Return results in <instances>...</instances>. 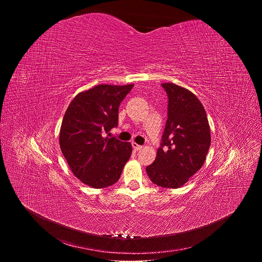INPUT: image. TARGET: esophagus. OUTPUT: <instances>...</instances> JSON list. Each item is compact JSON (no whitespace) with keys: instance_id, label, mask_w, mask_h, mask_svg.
I'll use <instances>...</instances> for the list:
<instances>
[{"instance_id":"obj_1","label":"esophagus","mask_w":262,"mask_h":262,"mask_svg":"<svg viewBox=\"0 0 262 262\" xmlns=\"http://www.w3.org/2000/svg\"><path fill=\"white\" fill-rule=\"evenodd\" d=\"M132 146H133V148H134V150H136V151L141 150V149H142V146L139 145V144H137L136 142H133V143H132Z\"/></svg>"}]
</instances>
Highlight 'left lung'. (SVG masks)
<instances>
[{
    "label": "left lung",
    "mask_w": 262,
    "mask_h": 262,
    "mask_svg": "<svg viewBox=\"0 0 262 262\" xmlns=\"http://www.w3.org/2000/svg\"><path fill=\"white\" fill-rule=\"evenodd\" d=\"M162 86L169 98L168 119L157 158L146 172L155 184L177 189L203 166L210 128L205 108L194 93L173 83Z\"/></svg>",
    "instance_id": "obj_1"
}]
</instances>
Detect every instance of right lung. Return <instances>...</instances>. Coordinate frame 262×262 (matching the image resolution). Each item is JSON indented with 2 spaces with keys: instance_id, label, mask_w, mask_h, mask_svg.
<instances>
[{
  "instance_id": "obj_1",
  "label": "right lung",
  "mask_w": 262,
  "mask_h": 262,
  "mask_svg": "<svg viewBox=\"0 0 262 262\" xmlns=\"http://www.w3.org/2000/svg\"><path fill=\"white\" fill-rule=\"evenodd\" d=\"M134 84H100L80 92L68 105L60 128L59 143L77 178L94 189L118 181L132 156V144L102 137L118 124V108Z\"/></svg>"
}]
</instances>
